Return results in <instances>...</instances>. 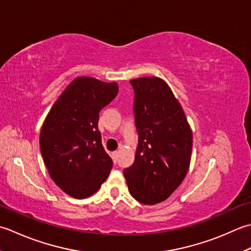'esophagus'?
Listing matches in <instances>:
<instances>
[{"mask_svg":"<svg viewBox=\"0 0 251 251\" xmlns=\"http://www.w3.org/2000/svg\"><path fill=\"white\" fill-rule=\"evenodd\" d=\"M117 157H118V151L111 152V158H112V160H114L115 162L117 161Z\"/></svg>","mask_w":251,"mask_h":251,"instance_id":"esophagus-1","label":"esophagus"}]
</instances>
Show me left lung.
<instances>
[{"instance_id": "left-lung-1", "label": "left lung", "mask_w": 251, "mask_h": 251, "mask_svg": "<svg viewBox=\"0 0 251 251\" xmlns=\"http://www.w3.org/2000/svg\"><path fill=\"white\" fill-rule=\"evenodd\" d=\"M139 133L134 163L124 175L133 198L145 204L166 199L180 186L191 163L193 134L181 104L158 76L130 81Z\"/></svg>"}]
</instances>
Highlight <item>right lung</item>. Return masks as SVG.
<instances>
[{
  "label": "right lung",
  "instance_id": "1",
  "mask_svg": "<svg viewBox=\"0 0 251 251\" xmlns=\"http://www.w3.org/2000/svg\"><path fill=\"white\" fill-rule=\"evenodd\" d=\"M118 84L92 76L71 81L55 101L40 133V148L52 180L69 196L93 195L108 177L112 160L101 145L100 111Z\"/></svg>",
  "mask_w": 251,
  "mask_h": 251
}]
</instances>
